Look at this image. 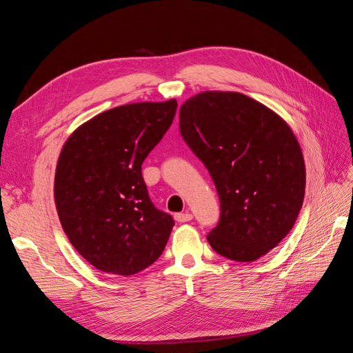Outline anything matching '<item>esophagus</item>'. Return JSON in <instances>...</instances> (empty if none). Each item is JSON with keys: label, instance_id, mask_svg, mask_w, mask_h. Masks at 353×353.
<instances>
[{"label": "esophagus", "instance_id": "1", "mask_svg": "<svg viewBox=\"0 0 353 353\" xmlns=\"http://www.w3.org/2000/svg\"><path fill=\"white\" fill-rule=\"evenodd\" d=\"M175 219H176L178 222H188V221L193 219V215H191L190 212H184V213H176V215H175Z\"/></svg>", "mask_w": 353, "mask_h": 353}]
</instances>
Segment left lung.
Returning a JSON list of instances; mask_svg holds the SVG:
<instances>
[{"instance_id":"left-lung-1","label":"left lung","mask_w":353,"mask_h":353,"mask_svg":"<svg viewBox=\"0 0 353 353\" xmlns=\"http://www.w3.org/2000/svg\"><path fill=\"white\" fill-rule=\"evenodd\" d=\"M179 132L218 190L212 249L253 262L276 248L294 225L306 185L302 148L288 123L241 92L203 91L179 108Z\"/></svg>"}]
</instances>
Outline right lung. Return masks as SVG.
<instances>
[{"mask_svg":"<svg viewBox=\"0 0 353 353\" xmlns=\"http://www.w3.org/2000/svg\"><path fill=\"white\" fill-rule=\"evenodd\" d=\"M176 100L117 105L63 144L54 201L63 231L85 261L134 275L162 254L174 219L148 199L141 165L174 121Z\"/></svg>","mask_w":353,"mask_h":353,"instance_id":"1","label":"right lung"}]
</instances>
